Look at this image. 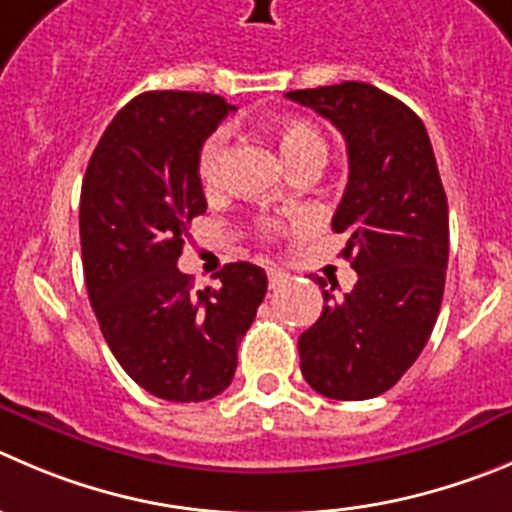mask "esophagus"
Returning <instances> with one entry per match:
<instances>
[{
	"label": "esophagus",
	"instance_id": "34e87169",
	"mask_svg": "<svg viewBox=\"0 0 512 512\" xmlns=\"http://www.w3.org/2000/svg\"><path fill=\"white\" fill-rule=\"evenodd\" d=\"M266 276H269L271 289H276V286H281L286 279H289V274H286V271H281V269H276V266H269V269H266Z\"/></svg>",
	"mask_w": 512,
	"mask_h": 512
}]
</instances>
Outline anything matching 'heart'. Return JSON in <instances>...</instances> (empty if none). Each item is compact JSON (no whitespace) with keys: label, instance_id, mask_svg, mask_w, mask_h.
I'll return each instance as SVG.
<instances>
[{"label":"heart","instance_id":"1","mask_svg":"<svg viewBox=\"0 0 512 512\" xmlns=\"http://www.w3.org/2000/svg\"><path fill=\"white\" fill-rule=\"evenodd\" d=\"M271 135H274L276 148H279L281 158L286 160L289 168L304 163V160H319V163L326 160L324 135L306 120H279L271 128ZM223 163H226V135L218 130V133L208 135L206 143L201 145V153H198V178H201L203 191H218L223 180ZM264 231H276V223H264Z\"/></svg>","mask_w":512,"mask_h":512}]
</instances>
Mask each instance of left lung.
Returning <instances> with one entry per match:
<instances>
[{"instance_id": "1", "label": "left lung", "mask_w": 512, "mask_h": 512, "mask_svg": "<svg viewBox=\"0 0 512 512\" xmlns=\"http://www.w3.org/2000/svg\"><path fill=\"white\" fill-rule=\"evenodd\" d=\"M347 140L349 180L332 228L357 284L324 294L299 337L301 374L329 399L387 392L415 364L445 294L450 221L430 135L405 102L367 82L286 92ZM324 289L326 281L316 276Z\"/></svg>"}]
</instances>
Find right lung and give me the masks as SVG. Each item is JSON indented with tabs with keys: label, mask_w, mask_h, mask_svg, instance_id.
<instances>
[{
	"label": "right lung",
	"mask_w": 512,
	"mask_h": 512,
	"mask_svg": "<svg viewBox=\"0 0 512 512\" xmlns=\"http://www.w3.org/2000/svg\"><path fill=\"white\" fill-rule=\"evenodd\" d=\"M231 110L208 92H143L107 125L82 180V269L100 332L120 367L168 402L231 384L269 284L248 261L203 291L178 269L188 226L208 208L198 153Z\"/></svg>",
	"instance_id": "obj_1"
}]
</instances>
